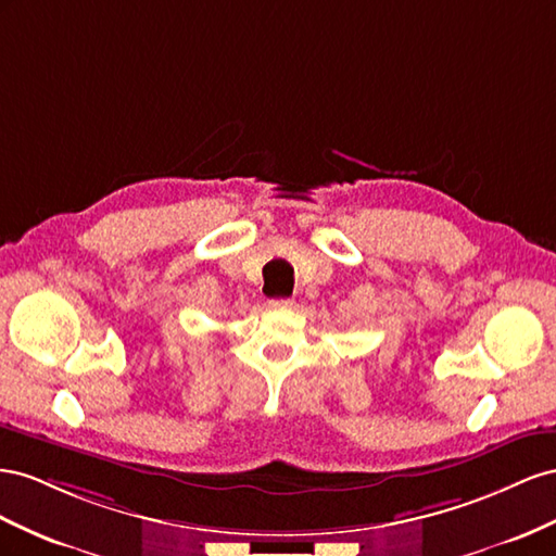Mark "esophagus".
<instances>
[{"label": "esophagus", "mask_w": 556, "mask_h": 556, "mask_svg": "<svg viewBox=\"0 0 556 556\" xmlns=\"http://www.w3.org/2000/svg\"><path fill=\"white\" fill-rule=\"evenodd\" d=\"M295 303L291 298H275V300H269V307L273 309H291Z\"/></svg>", "instance_id": "1"}]
</instances>
